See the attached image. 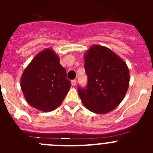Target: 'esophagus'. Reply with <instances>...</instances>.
<instances>
[{
    "label": "esophagus",
    "instance_id": "esophagus-1",
    "mask_svg": "<svg viewBox=\"0 0 153 153\" xmlns=\"http://www.w3.org/2000/svg\"><path fill=\"white\" fill-rule=\"evenodd\" d=\"M71 84H72V86H75V85L76 84V79L71 80Z\"/></svg>",
    "mask_w": 153,
    "mask_h": 153
}]
</instances>
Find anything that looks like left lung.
Returning <instances> with one entry per match:
<instances>
[{
	"label": "left lung",
	"instance_id": "obj_1",
	"mask_svg": "<svg viewBox=\"0 0 153 153\" xmlns=\"http://www.w3.org/2000/svg\"><path fill=\"white\" fill-rule=\"evenodd\" d=\"M87 84L78 85L83 105L98 114L109 113L123 100L129 83L126 63L116 53L102 46L94 45L85 55Z\"/></svg>",
	"mask_w": 153,
	"mask_h": 153
}]
</instances>
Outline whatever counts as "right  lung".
I'll use <instances>...</instances> for the list:
<instances>
[{"label":"right lung","mask_w":153,"mask_h":153,"mask_svg":"<svg viewBox=\"0 0 153 153\" xmlns=\"http://www.w3.org/2000/svg\"><path fill=\"white\" fill-rule=\"evenodd\" d=\"M21 86L28 103L44 112L60 106L71 83L60 59L52 50L46 49L36 55L24 71Z\"/></svg>","instance_id":"add662e5"}]
</instances>
